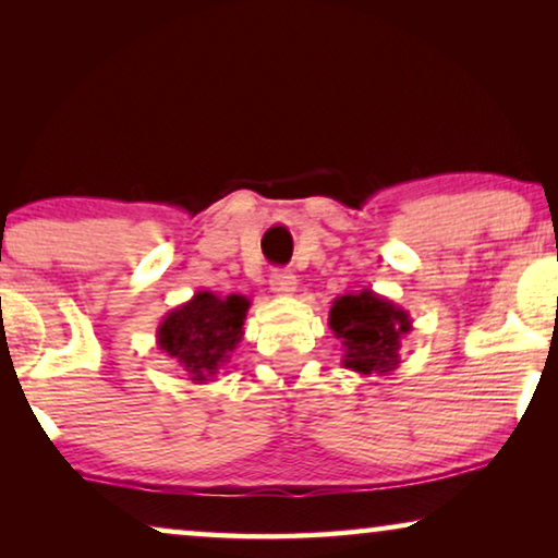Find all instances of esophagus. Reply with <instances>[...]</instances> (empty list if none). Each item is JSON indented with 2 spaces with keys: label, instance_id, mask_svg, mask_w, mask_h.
Returning <instances> with one entry per match:
<instances>
[{
  "label": "esophagus",
  "instance_id": "1",
  "mask_svg": "<svg viewBox=\"0 0 558 558\" xmlns=\"http://www.w3.org/2000/svg\"><path fill=\"white\" fill-rule=\"evenodd\" d=\"M269 287H271L274 294L289 296V294L296 292V277H294L292 271H287V269H277V271H271Z\"/></svg>",
  "mask_w": 558,
  "mask_h": 558
}]
</instances>
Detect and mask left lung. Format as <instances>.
I'll return each instance as SVG.
<instances>
[{
	"mask_svg": "<svg viewBox=\"0 0 558 558\" xmlns=\"http://www.w3.org/2000/svg\"><path fill=\"white\" fill-rule=\"evenodd\" d=\"M330 330L342 342V368L361 376H388L401 363V340L411 332L409 312L363 289L335 296Z\"/></svg>",
	"mask_w": 558,
	"mask_h": 558,
	"instance_id": "obj_1",
	"label": "left lung"
}]
</instances>
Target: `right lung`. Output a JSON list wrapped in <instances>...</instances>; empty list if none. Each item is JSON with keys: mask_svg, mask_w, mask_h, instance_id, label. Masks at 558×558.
I'll return each instance as SVG.
<instances>
[{"mask_svg": "<svg viewBox=\"0 0 558 558\" xmlns=\"http://www.w3.org/2000/svg\"><path fill=\"white\" fill-rule=\"evenodd\" d=\"M248 307L251 300L243 294L195 292L193 300L162 317L157 327V348L170 355L193 384L203 386L216 380L243 340Z\"/></svg>", "mask_w": 558, "mask_h": 558, "instance_id": "1", "label": "right lung"}]
</instances>
